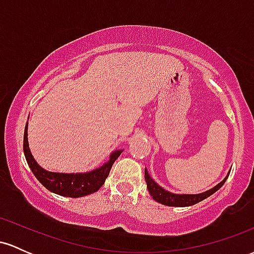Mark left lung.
Returning <instances> with one entry per match:
<instances>
[{"label": "left lung", "instance_id": "1", "mask_svg": "<svg viewBox=\"0 0 254 254\" xmlns=\"http://www.w3.org/2000/svg\"><path fill=\"white\" fill-rule=\"evenodd\" d=\"M229 174H227V177L224 178L221 183H218L216 186L210 189L208 191H204L202 193H196V194H188V193H173V192H170L167 190H165L164 188L157 184L155 180L153 179L148 173L147 168L144 170V179L145 183H147V189L149 191L150 196L153 197L154 200L156 202L164 204V205H168V206H179V208H184V206H191L193 204H197L199 202H202L203 199L205 198L210 197L212 193H215L218 189L222 188V185L226 183L227 178H228Z\"/></svg>", "mask_w": 254, "mask_h": 254}]
</instances>
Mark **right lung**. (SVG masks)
I'll use <instances>...</instances> for the list:
<instances>
[{
    "instance_id": "add662e5",
    "label": "right lung",
    "mask_w": 254,
    "mask_h": 254,
    "mask_svg": "<svg viewBox=\"0 0 254 254\" xmlns=\"http://www.w3.org/2000/svg\"><path fill=\"white\" fill-rule=\"evenodd\" d=\"M27 127L28 125L26 124L24 133V153L26 161H27L31 171L33 172L37 179L49 191L63 197L78 198L97 192L104 185L106 178L109 177L113 162L118 159V156L123 151L122 149L112 151L110 154L109 161L105 162L100 167L89 172H83V173H57V172H50L40 167L38 162L34 160L33 155H32L30 145H28Z\"/></svg>"
}]
</instances>
